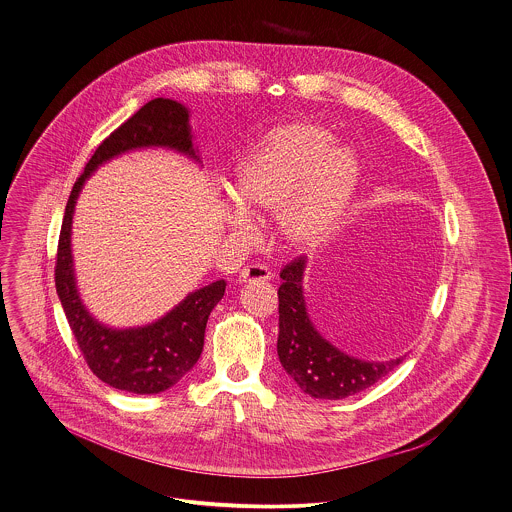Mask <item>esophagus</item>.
Masks as SVG:
<instances>
[{"label":"esophagus","instance_id":"esophagus-1","mask_svg":"<svg viewBox=\"0 0 512 512\" xmlns=\"http://www.w3.org/2000/svg\"><path fill=\"white\" fill-rule=\"evenodd\" d=\"M271 279V271L265 265H247L239 273V281L245 284L267 283Z\"/></svg>","mask_w":512,"mask_h":512}]
</instances>
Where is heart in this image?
I'll list each match as a JSON object with an SVG mask.
<instances>
[{
	"instance_id": "heart-1",
	"label": "heart",
	"mask_w": 512,
	"mask_h": 512,
	"mask_svg": "<svg viewBox=\"0 0 512 512\" xmlns=\"http://www.w3.org/2000/svg\"><path fill=\"white\" fill-rule=\"evenodd\" d=\"M314 121H290L265 133L237 161L228 222L249 228L247 214H275V233L290 251L324 245L347 216L361 184L351 147Z\"/></svg>"
}]
</instances>
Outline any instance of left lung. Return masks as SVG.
Wrapping results in <instances>:
<instances>
[{"instance_id": "obj_1", "label": "left lung", "mask_w": 512, "mask_h": 512, "mask_svg": "<svg viewBox=\"0 0 512 512\" xmlns=\"http://www.w3.org/2000/svg\"><path fill=\"white\" fill-rule=\"evenodd\" d=\"M306 257L286 265L279 286L277 353L284 371L310 397L340 400L361 393L389 375L402 357L365 361L343 353L310 320L304 298Z\"/></svg>"}]
</instances>
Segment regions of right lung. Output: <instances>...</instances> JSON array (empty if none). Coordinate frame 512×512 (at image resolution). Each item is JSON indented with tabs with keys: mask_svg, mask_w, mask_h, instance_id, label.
Segmentation results:
<instances>
[{
	"mask_svg": "<svg viewBox=\"0 0 512 512\" xmlns=\"http://www.w3.org/2000/svg\"><path fill=\"white\" fill-rule=\"evenodd\" d=\"M139 149H169L200 165L190 127V110L169 98L151 100L96 149L74 182L64 210L55 284L70 330L92 373L119 391L157 395L176 385L200 359L208 316L224 298L226 281L220 279L190 292L165 316L137 328L106 326L82 302L70 243L76 200L94 171L119 155Z\"/></svg>",
	"mask_w": 512,
	"mask_h": 512,
	"instance_id": "obj_1",
	"label": "right lung"
}]
</instances>
